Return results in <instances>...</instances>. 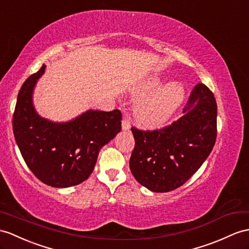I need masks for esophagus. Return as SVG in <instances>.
Segmentation results:
<instances>
[{"label": "esophagus", "mask_w": 249, "mask_h": 249, "mask_svg": "<svg viewBox=\"0 0 249 249\" xmlns=\"http://www.w3.org/2000/svg\"><path fill=\"white\" fill-rule=\"evenodd\" d=\"M121 128H123L124 131L130 130V128H131V120H130V118L128 116L124 118L123 124H121Z\"/></svg>", "instance_id": "1"}]
</instances>
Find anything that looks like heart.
Wrapping results in <instances>:
<instances>
[{
	"label": "heart",
	"instance_id": "obj_1",
	"mask_svg": "<svg viewBox=\"0 0 249 249\" xmlns=\"http://www.w3.org/2000/svg\"><path fill=\"white\" fill-rule=\"evenodd\" d=\"M161 83L162 79L160 76L152 75L135 89L138 96H147L139 100L135 107L136 121L142 126L160 128L163 125L185 99V89L180 82H169L157 90Z\"/></svg>",
	"mask_w": 249,
	"mask_h": 249
}]
</instances>
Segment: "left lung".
I'll use <instances>...</instances> for the list:
<instances>
[{
  "label": "left lung",
  "mask_w": 249,
  "mask_h": 249,
  "mask_svg": "<svg viewBox=\"0 0 249 249\" xmlns=\"http://www.w3.org/2000/svg\"><path fill=\"white\" fill-rule=\"evenodd\" d=\"M184 115L155 131L132 128L135 148L130 159L133 177L153 192L184 185L209 156L216 139V101L203 83L192 89Z\"/></svg>",
  "instance_id": "8db88e82"
}]
</instances>
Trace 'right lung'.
<instances>
[{
  "instance_id": "add662e5",
  "label": "right lung",
  "mask_w": 249,
  "mask_h": 249,
  "mask_svg": "<svg viewBox=\"0 0 249 249\" xmlns=\"http://www.w3.org/2000/svg\"><path fill=\"white\" fill-rule=\"evenodd\" d=\"M45 69L43 64L23 83L13 117L14 134L27 167L42 183L68 188L89 178L100 149L121 130V113L89 110L66 123L41 117L33 94Z\"/></svg>"
}]
</instances>
